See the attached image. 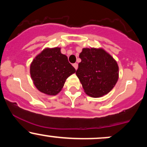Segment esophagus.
Masks as SVG:
<instances>
[{"label":"esophagus","instance_id":"obj_1","mask_svg":"<svg viewBox=\"0 0 147 147\" xmlns=\"http://www.w3.org/2000/svg\"><path fill=\"white\" fill-rule=\"evenodd\" d=\"M73 67L75 68V70H77V68H78V64L77 63H73Z\"/></svg>","mask_w":147,"mask_h":147}]
</instances>
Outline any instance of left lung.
Returning a JSON list of instances; mask_svg holds the SVG:
<instances>
[{
    "label": "left lung",
    "mask_w": 147,
    "mask_h": 147,
    "mask_svg": "<svg viewBox=\"0 0 147 147\" xmlns=\"http://www.w3.org/2000/svg\"><path fill=\"white\" fill-rule=\"evenodd\" d=\"M76 75L88 95L100 97L113 88L119 78L117 63L102 48H83Z\"/></svg>",
    "instance_id": "obj_1"
}]
</instances>
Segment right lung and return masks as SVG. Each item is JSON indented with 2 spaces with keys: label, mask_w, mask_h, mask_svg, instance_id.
Here are the masks:
<instances>
[{
  "label": "right lung",
  "mask_w": 147,
  "mask_h": 147,
  "mask_svg": "<svg viewBox=\"0 0 147 147\" xmlns=\"http://www.w3.org/2000/svg\"><path fill=\"white\" fill-rule=\"evenodd\" d=\"M76 70L60 48H47L34 59L30 65V75L40 92L56 95L63 88L67 78Z\"/></svg>",
  "instance_id": "add662e5"
}]
</instances>
